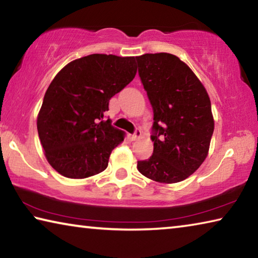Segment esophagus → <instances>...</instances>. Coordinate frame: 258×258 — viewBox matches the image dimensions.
<instances>
[{
	"mask_svg": "<svg viewBox=\"0 0 258 258\" xmlns=\"http://www.w3.org/2000/svg\"><path fill=\"white\" fill-rule=\"evenodd\" d=\"M141 135H142V132H141V130H139V128H137V130H135V132H134V134L132 135V140H137V139H139V138H141Z\"/></svg>",
	"mask_w": 258,
	"mask_h": 258,
	"instance_id": "obj_1",
	"label": "esophagus"
}]
</instances>
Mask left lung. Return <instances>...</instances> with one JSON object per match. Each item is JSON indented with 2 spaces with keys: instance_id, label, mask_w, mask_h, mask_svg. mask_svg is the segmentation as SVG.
Returning <instances> with one entry per match:
<instances>
[{
  "instance_id": "1",
  "label": "left lung",
  "mask_w": 258,
  "mask_h": 258,
  "mask_svg": "<svg viewBox=\"0 0 258 258\" xmlns=\"http://www.w3.org/2000/svg\"><path fill=\"white\" fill-rule=\"evenodd\" d=\"M139 75L154 109V154L138 161L150 180L173 184L206 159L214 132L211 99L191 68L171 53L137 56Z\"/></svg>"
}]
</instances>
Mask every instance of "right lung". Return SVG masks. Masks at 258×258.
Returning a JSON list of instances; mask_svg holds the SVG:
<instances>
[{
  "label": "right lung",
  "mask_w": 258,
  "mask_h": 258,
  "mask_svg": "<svg viewBox=\"0 0 258 258\" xmlns=\"http://www.w3.org/2000/svg\"><path fill=\"white\" fill-rule=\"evenodd\" d=\"M135 75V56L113 54L83 56L56 74L37 115V132L46 160L59 174L86 178L107 168L125 132L103 120V112Z\"/></svg>",
  "instance_id": "add662e5"
}]
</instances>
